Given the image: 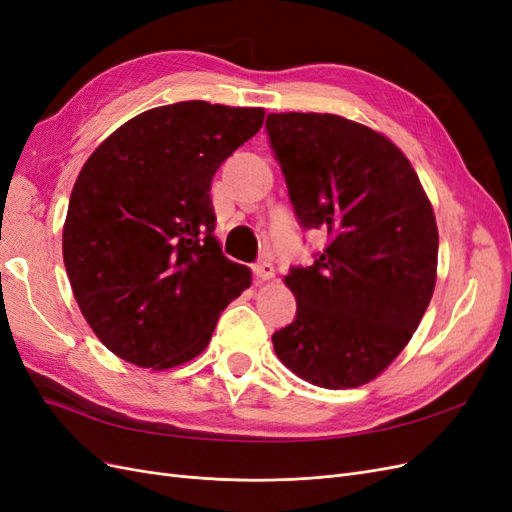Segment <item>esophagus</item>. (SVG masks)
<instances>
[{
  "mask_svg": "<svg viewBox=\"0 0 512 512\" xmlns=\"http://www.w3.org/2000/svg\"><path fill=\"white\" fill-rule=\"evenodd\" d=\"M252 271H254V275L258 277V280H271V277H275V269H273L271 262H267V260L254 262Z\"/></svg>",
  "mask_w": 512,
  "mask_h": 512,
  "instance_id": "34e87169",
  "label": "esophagus"
}]
</instances>
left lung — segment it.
I'll return each instance as SVG.
<instances>
[{
  "label": "left lung",
  "instance_id": "obj_1",
  "mask_svg": "<svg viewBox=\"0 0 512 512\" xmlns=\"http://www.w3.org/2000/svg\"><path fill=\"white\" fill-rule=\"evenodd\" d=\"M269 143L305 230L329 243L284 277L297 316L273 333L280 361L322 389H354L406 348L436 286L438 226L408 158L363 123L271 113Z\"/></svg>",
  "mask_w": 512,
  "mask_h": 512
}]
</instances>
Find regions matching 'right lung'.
I'll list each match as a JSON object with an SVG mask.
<instances>
[{
    "mask_svg": "<svg viewBox=\"0 0 512 512\" xmlns=\"http://www.w3.org/2000/svg\"><path fill=\"white\" fill-rule=\"evenodd\" d=\"M262 108L158 106L91 153L70 194L64 265L100 342L138 367L203 352L252 273L213 237L211 179L262 128Z\"/></svg>",
    "mask_w": 512,
    "mask_h": 512,
    "instance_id": "1",
    "label": "right lung"
}]
</instances>
